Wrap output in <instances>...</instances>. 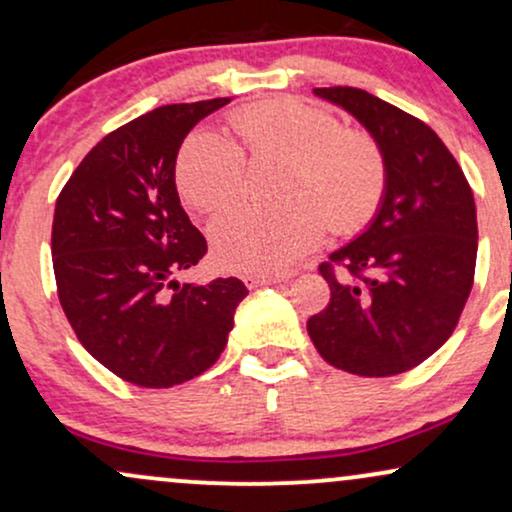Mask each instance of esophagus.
<instances>
[{"label":"esophagus","mask_w":512,"mask_h":512,"mask_svg":"<svg viewBox=\"0 0 512 512\" xmlns=\"http://www.w3.org/2000/svg\"><path fill=\"white\" fill-rule=\"evenodd\" d=\"M289 276L286 274H245L243 281L248 289H257V286H269V284H281Z\"/></svg>","instance_id":"esophagus-1"}]
</instances>
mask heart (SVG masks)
Here are the masks:
<instances>
[{"label":"heart","mask_w":512,"mask_h":512,"mask_svg":"<svg viewBox=\"0 0 512 512\" xmlns=\"http://www.w3.org/2000/svg\"><path fill=\"white\" fill-rule=\"evenodd\" d=\"M233 139L199 129L182 144L178 187L204 214H219L243 195L250 156H289L279 207L243 204L211 226L214 255L238 272H284L320 243L327 223L351 231L385 192V158L361 129L342 127L327 110L296 98L250 103L228 115Z\"/></svg>","instance_id":"b5f03b06"}]
</instances>
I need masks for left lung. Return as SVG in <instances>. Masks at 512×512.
Masks as SVG:
<instances>
[{
	"label": "left lung",
	"instance_id": "8db88e82",
	"mask_svg": "<svg viewBox=\"0 0 512 512\" xmlns=\"http://www.w3.org/2000/svg\"><path fill=\"white\" fill-rule=\"evenodd\" d=\"M368 129L385 158L370 226L320 264L330 303L308 320L327 363L404 373L448 342L474 284L477 207L460 163L426 122L351 86L313 88Z\"/></svg>",
	"mask_w": 512,
	"mask_h": 512
}]
</instances>
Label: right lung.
<instances>
[{"instance_id":"right-lung-1","label":"right lung","mask_w":512,"mask_h":512,"mask_svg":"<svg viewBox=\"0 0 512 512\" xmlns=\"http://www.w3.org/2000/svg\"><path fill=\"white\" fill-rule=\"evenodd\" d=\"M231 98L161 105L88 151L52 221L57 296L84 349L139 387H173L216 363L238 303L236 276L180 284L207 255L175 187L182 139Z\"/></svg>"}]
</instances>
